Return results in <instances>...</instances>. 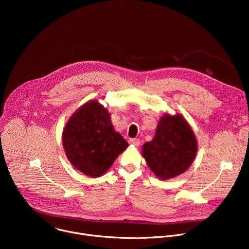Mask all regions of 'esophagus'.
Masks as SVG:
<instances>
[{
  "label": "esophagus",
  "mask_w": 249,
  "mask_h": 249,
  "mask_svg": "<svg viewBox=\"0 0 249 249\" xmlns=\"http://www.w3.org/2000/svg\"><path fill=\"white\" fill-rule=\"evenodd\" d=\"M128 142L130 143V144H132V145H134V146H140V140L139 139H137V138H132V139H129L128 140Z\"/></svg>",
  "instance_id": "34e87169"
}]
</instances>
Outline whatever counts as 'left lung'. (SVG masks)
Here are the masks:
<instances>
[{
    "mask_svg": "<svg viewBox=\"0 0 249 249\" xmlns=\"http://www.w3.org/2000/svg\"><path fill=\"white\" fill-rule=\"evenodd\" d=\"M197 152L196 135L181 114H163L155 137L142 147V156L160 180L174 178L193 163Z\"/></svg>",
    "mask_w": 249,
    "mask_h": 249,
    "instance_id": "left-lung-1",
    "label": "left lung"
}]
</instances>
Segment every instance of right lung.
<instances>
[{"label":"right lung","mask_w":249,"mask_h":249,"mask_svg":"<svg viewBox=\"0 0 249 249\" xmlns=\"http://www.w3.org/2000/svg\"><path fill=\"white\" fill-rule=\"evenodd\" d=\"M62 143L72 165L92 178L105 174L128 147L114 129L110 113L97 100L85 103L72 114L63 128Z\"/></svg>","instance_id":"obj_1"}]
</instances>
